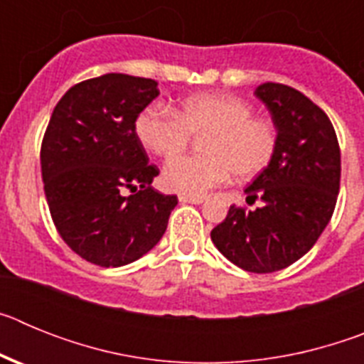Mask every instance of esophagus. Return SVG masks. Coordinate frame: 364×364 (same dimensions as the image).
Masks as SVG:
<instances>
[{"instance_id": "obj_1", "label": "esophagus", "mask_w": 364, "mask_h": 364, "mask_svg": "<svg viewBox=\"0 0 364 364\" xmlns=\"http://www.w3.org/2000/svg\"><path fill=\"white\" fill-rule=\"evenodd\" d=\"M178 200L182 204H202L205 200V197H191V195H180Z\"/></svg>"}]
</instances>
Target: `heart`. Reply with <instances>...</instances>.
Wrapping results in <instances>:
<instances>
[{
  "label": "heart",
  "instance_id": "1",
  "mask_svg": "<svg viewBox=\"0 0 364 364\" xmlns=\"http://www.w3.org/2000/svg\"><path fill=\"white\" fill-rule=\"evenodd\" d=\"M134 133L147 151L169 159L182 153L191 136H202L200 156H178L164 166L162 186L200 197L233 173L246 180L259 175L277 151L272 122L253 117L244 100L205 92L186 98L176 111L153 104L138 112Z\"/></svg>",
  "mask_w": 364,
  "mask_h": 364
}]
</instances>
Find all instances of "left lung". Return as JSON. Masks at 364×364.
<instances>
[{
    "label": "left lung",
    "instance_id": "1",
    "mask_svg": "<svg viewBox=\"0 0 364 364\" xmlns=\"http://www.w3.org/2000/svg\"><path fill=\"white\" fill-rule=\"evenodd\" d=\"M255 96L277 129V151L244 189L257 210L231 205L211 231L218 252L252 273L288 268L311 250L332 218L339 195L341 151L326 112L282 83H262Z\"/></svg>",
    "mask_w": 364,
    "mask_h": 364
}]
</instances>
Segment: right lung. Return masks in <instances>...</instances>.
I'll return each mask as SVG.
<instances>
[{
    "mask_svg": "<svg viewBox=\"0 0 364 364\" xmlns=\"http://www.w3.org/2000/svg\"><path fill=\"white\" fill-rule=\"evenodd\" d=\"M159 95L151 78L85 80L62 96L45 131L41 176L54 226L74 253L102 268L153 250L178 204L151 188L159 167L147 164L134 133L138 112Z\"/></svg>",
    "mask_w": 364,
    "mask_h": 364,
    "instance_id": "add662e5",
    "label": "right lung"
}]
</instances>
